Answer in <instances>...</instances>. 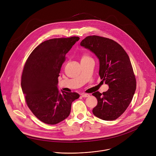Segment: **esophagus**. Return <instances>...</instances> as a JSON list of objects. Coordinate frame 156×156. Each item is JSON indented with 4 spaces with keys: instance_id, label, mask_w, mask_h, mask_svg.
<instances>
[{
    "instance_id": "esophagus-1",
    "label": "esophagus",
    "mask_w": 156,
    "mask_h": 156,
    "mask_svg": "<svg viewBox=\"0 0 156 156\" xmlns=\"http://www.w3.org/2000/svg\"><path fill=\"white\" fill-rule=\"evenodd\" d=\"M82 96L83 98H87V97H89V96H90V94H87V93L82 94Z\"/></svg>"
}]
</instances>
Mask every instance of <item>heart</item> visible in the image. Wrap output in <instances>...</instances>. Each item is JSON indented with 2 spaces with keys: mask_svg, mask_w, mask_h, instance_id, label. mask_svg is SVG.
Returning a JSON list of instances; mask_svg holds the SVG:
<instances>
[{
  "mask_svg": "<svg viewBox=\"0 0 156 156\" xmlns=\"http://www.w3.org/2000/svg\"><path fill=\"white\" fill-rule=\"evenodd\" d=\"M90 58L89 57H88L87 55H84L82 57V60H85V59H87V58Z\"/></svg>",
  "mask_w": 156,
  "mask_h": 156,
  "instance_id": "b5f03b06",
  "label": "heart"
}]
</instances>
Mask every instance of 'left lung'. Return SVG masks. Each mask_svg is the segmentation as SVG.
I'll return each instance as SVG.
<instances>
[{
  "label": "left lung",
  "instance_id": "8db88e82",
  "mask_svg": "<svg viewBox=\"0 0 156 156\" xmlns=\"http://www.w3.org/2000/svg\"><path fill=\"white\" fill-rule=\"evenodd\" d=\"M80 46L98 57L99 76L109 87L102 93L96 91L92 94L98 100L93 113L103 120H115L127 109L136 90V79L129 57L118 43L102 37H87Z\"/></svg>",
  "mask_w": 156,
  "mask_h": 156
}]
</instances>
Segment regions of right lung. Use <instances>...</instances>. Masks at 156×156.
<instances>
[{
	"instance_id": "right-lung-1",
	"label": "right lung",
	"mask_w": 156,
	"mask_h": 156,
	"mask_svg": "<svg viewBox=\"0 0 156 156\" xmlns=\"http://www.w3.org/2000/svg\"><path fill=\"white\" fill-rule=\"evenodd\" d=\"M79 37L54 38L38 45L24 65L21 87L27 106L42 122L56 124L70 114L72 102L80 95L58 90V77L65 55Z\"/></svg>"
}]
</instances>
